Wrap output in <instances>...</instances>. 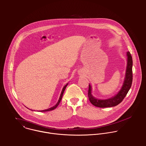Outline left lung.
<instances>
[{"mask_svg":"<svg viewBox=\"0 0 146 146\" xmlns=\"http://www.w3.org/2000/svg\"><path fill=\"white\" fill-rule=\"evenodd\" d=\"M128 56V63L127 68L126 70L125 78L124 80V82L122 88L119 92L114 97L106 99V100H99L94 97L91 94V87L89 84V88L88 92V96L90 102L92 105L96 107L105 108H110L118 105L126 96L129 90H130L133 79V74H132V65L133 61L131 54L129 52H127Z\"/></svg>","mask_w":146,"mask_h":146,"instance_id":"1","label":"left lung"}]
</instances>
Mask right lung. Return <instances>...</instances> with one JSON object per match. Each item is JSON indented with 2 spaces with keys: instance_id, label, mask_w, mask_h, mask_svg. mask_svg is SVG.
Listing matches in <instances>:
<instances>
[{
  "instance_id": "1",
  "label": "right lung",
  "mask_w": 146,
  "mask_h": 146,
  "mask_svg": "<svg viewBox=\"0 0 146 146\" xmlns=\"http://www.w3.org/2000/svg\"><path fill=\"white\" fill-rule=\"evenodd\" d=\"M67 86H68V84H67L66 86H65L64 87V88L62 89V92H61V94H60V98H59V100H58V103L56 104V105H55L54 106H53V107H52V108H50V109H47V110H42V111H51V110H53L54 109H55L58 106L59 104V103H60V100H61V99H62V96H63V94H64V91H65V88H66V87Z\"/></svg>"
}]
</instances>
